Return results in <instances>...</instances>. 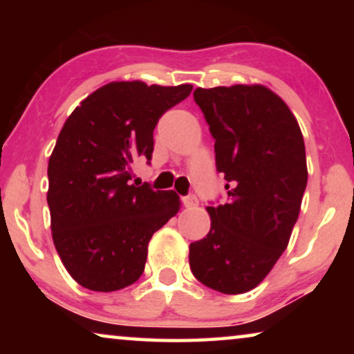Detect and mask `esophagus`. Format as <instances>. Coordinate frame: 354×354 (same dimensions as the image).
Here are the masks:
<instances>
[{"instance_id": "obj_1", "label": "esophagus", "mask_w": 354, "mask_h": 354, "mask_svg": "<svg viewBox=\"0 0 354 354\" xmlns=\"http://www.w3.org/2000/svg\"><path fill=\"white\" fill-rule=\"evenodd\" d=\"M182 203L185 207H195L198 205V198L195 195H187L182 198Z\"/></svg>"}]
</instances>
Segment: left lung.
I'll use <instances>...</instances> for the list:
<instances>
[{
	"mask_svg": "<svg viewBox=\"0 0 354 354\" xmlns=\"http://www.w3.org/2000/svg\"><path fill=\"white\" fill-rule=\"evenodd\" d=\"M216 167L229 201L207 206L211 230L190 243V269L203 285L225 295L253 290L287 248L308 183L298 120L268 86L196 88Z\"/></svg>",
	"mask_w": 354,
	"mask_h": 354,
	"instance_id": "1",
	"label": "left lung"
}]
</instances>
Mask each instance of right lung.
<instances>
[{
  "instance_id": "right-lung-1",
  "label": "right lung",
  "mask_w": 354,
  "mask_h": 354,
  "mask_svg": "<svg viewBox=\"0 0 354 354\" xmlns=\"http://www.w3.org/2000/svg\"><path fill=\"white\" fill-rule=\"evenodd\" d=\"M192 90L111 82L62 125L48 162L46 200L57 254L82 287L115 292L137 282L153 234L180 209L174 190L132 183L130 164L151 159L159 118Z\"/></svg>"
}]
</instances>
